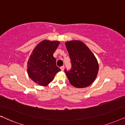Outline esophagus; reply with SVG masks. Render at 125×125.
Instances as JSON below:
<instances>
[{"label":"esophagus","mask_w":125,"mask_h":125,"mask_svg":"<svg viewBox=\"0 0 125 125\" xmlns=\"http://www.w3.org/2000/svg\"><path fill=\"white\" fill-rule=\"evenodd\" d=\"M61 70L62 71H63L64 70V66H61Z\"/></svg>","instance_id":"1"}]
</instances>
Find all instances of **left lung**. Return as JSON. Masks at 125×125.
Listing matches in <instances>:
<instances>
[{"label": "left lung", "mask_w": 125, "mask_h": 125, "mask_svg": "<svg viewBox=\"0 0 125 125\" xmlns=\"http://www.w3.org/2000/svg\"><path fill=\"white\" fill-rule=\"evenodd\" d=\"M71 60V68L64 70L70 83L77 88L90 85L95 79L98 72L97 60L87 46L79 41L66 43Z\"/></svg>", "instance_id": "8db88e82"}]
</instances>
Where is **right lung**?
<instances>
[{"instance_id":"1","label":"right lung","mask_w":125,"mask_h":125,"mask_svg":"<svg viewBox=\"0 0 125 125\" xmlns=\"http://www.w3.org/2000/svg\"><path fill=\"white\" fill-rule=\"evenodd\" d=\"M60 42L44 40L39 43L33 50L27 63L29 77L41 86H45L54 79L61 69L56 65L53 54Z\"/></svg>"}]
</instances>
